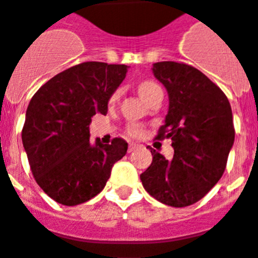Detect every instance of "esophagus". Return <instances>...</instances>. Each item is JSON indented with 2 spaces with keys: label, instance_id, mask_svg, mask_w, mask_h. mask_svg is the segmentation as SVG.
Returning <instances> with one entry per match:
<instances>
[{
  "label": "esophagus",
  "instance_id": "obj_1",
  "mask_svg": "<svg viewBox=\"0 0 258 258\" xmlns=\"http://www.w3.org/2000/svg\"><path fill=\"white\" fill-rule=\"evenodd\" d=\"M141 147V145H138V143H130L128 146V153H133L135 150H138Z\"/></svg>",
  "mask_w": 258,
  "mask_h": 258
}]
</instances>
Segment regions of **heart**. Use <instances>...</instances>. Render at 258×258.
<instances>
[{"instance_id":"b5f03b06","label":"heart","mask_w":258,"mask_h":258,"mask_svg":"<svg viewBox=\"0 0 258 258\" xmlns=\"http://www.w3.org/2000/svg\"><path fill=\"white\" fill-rule=\"evenodd\" d=\"M158 92H162V88L158 86L157 83L143 82L141 86H139V93H141L142 99H143L146 103L150 100V97L154 96V95ZM117 96H119V91H116V92L113 93V96H112L113 100H115V99H117ZM128 134L131 135V137H139V135L142 134L141 127L137 124H131L128 127Z\"/></svg>"}]
</instances>
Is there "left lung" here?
Wrapping results in <instances>:
<instances>
[{
  "label": "left lung",
  "mask_w": 258,
  "mask_h": 258,
  "mask_svg": "<svg viewBox=\"0 0 258 258\" xmlns=\"http://www.w3.org/2000/svg\"><path fill=\"white\" fill-rule=\"evenodd\" d=\"M154 76L169 93V111L159 139H171L174 157L167 161L151 150L153 163L141 174L150 196L172 208L204 198L224 174L234 143L232 107L220 87L183 62L161 61Z\"/></svg>",
  "instance_id": "8db88e82"
}]
</instances>
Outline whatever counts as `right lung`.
<instances>
[{
  "label": "right lung",
  "mask_w": 258,
  "mask_h": 258,
  "mask_svg": "<svg viewBox=\"0 0 258 258\" xmlns=\"http://www.w3.org/2000/svg\"><path fill=\"white\" fill-rule=\"evenodd\" d=\"M127 66L82 62L62 71L34 93L26 109L22 145L30 170L45 194L66 206L87 202L104 188L127 142L89 141L91 117L105 115L124 80Z\"/></svg>",
  "instance_id": "add662e5"
}]
</instances>
